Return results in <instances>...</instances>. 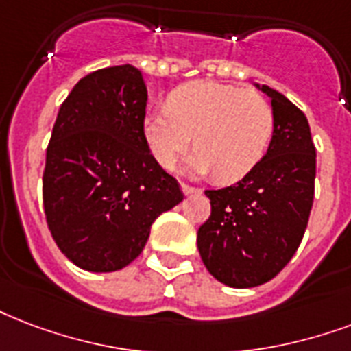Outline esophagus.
I'll return each mask as SVG.
<instances>
[{
  "mask_svg": "<svg viewBox=\"0 0 351 351\" xmlns=\"http://www.w3.org/2000/svg\"><path fill=\"white\" fill-rule=\"evenodd\" d=\"M182 191H184V195H193V193H202V189H200V187L189 186V184H182Z\"/></svg>",
  "mask_w": 351,
  "mask_h": 351,
  "instance_id": "obj_1",
  "label": "esophagus"
}]
</instances>
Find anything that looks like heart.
Listing matches in <instances>:
<instances>
[{"instance_id": "b5f03b06", "label": "heart", "mask_w": 351, "mask_h": 351, "mask_svg": "<svg viewBox=\"0 0 351 351\" xmlns=\"http://www.w3.org/2000/svg\"><path fill=\"white\" fill-rule=\"evenodd\" d=\"M169 108L145 116L143 134L152 156L171 169L189 147L199 151L186 171L215 173L232 184L252 173L267 154L274 134V110L256 90H241L215 80H195L171 92Z\"/></svg>"}]
</instances>
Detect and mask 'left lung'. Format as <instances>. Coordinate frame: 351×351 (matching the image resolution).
I'll return each instance as SVG.
<instances>
[{
  "label": "left lung",
  "instance_id": "left-lung-1",
  "mask_svg": "<svg viewBox=\"0 0 351 351\" xmlns=\"http://www.w3.org/2000/svg\"><path fill=\"white\" fill-rule=\"evenodd\" d=\"M259 88L274 110L269 151L237 184L206 189L211 213L197 234L211 276L237 289L269 282L291 261L315 197L317 151L307 117L280 92Z\"/></svg>",
  "mask_w": 351,
  "mask_h": 351
}]
</instances>
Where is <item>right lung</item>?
I'll return each mask as SVG.
<instances>
[{
  "mask_svg": "<svg viewBox=\"0 0 351 351\" xmlns=\"http://www.w3.org/2000/svg\"><path fill=\"white\" fill-rule=\"evenodd\" d=\"M147 86L130 64L97 69L58 110L45 152L44 213L60 252L90 272L127 267L151 224L184 199L143 134Z\"/></svg>",
  "mask_w": 351,
  "mask_h": 351,
  "instance_id": "obj_1",
  "label": "right lung"
}]
</instances>
